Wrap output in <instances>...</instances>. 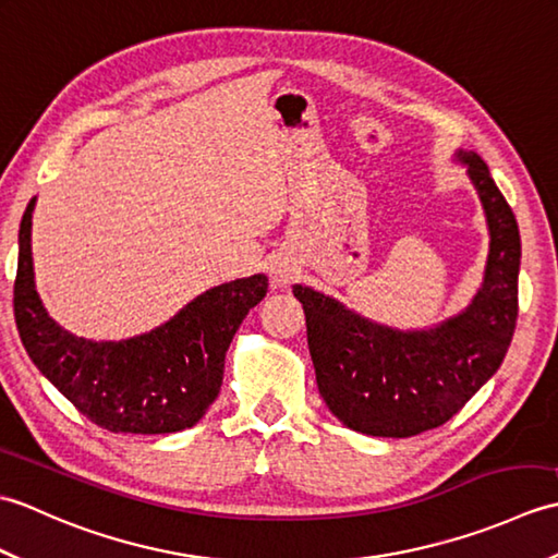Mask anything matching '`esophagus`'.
Wrapping results in <instances>:
<instances>
[{
    "label": "esophagus",
    "mask_w": 558,
    "mask_h": 558,
    "mask_svg": "<svg viewBox=\"0 0 558 558\" xmlns=\"http://www.w3.org/2000/svg\"><path fill=\"white\" fill-rule=\"evenodd\" d=\"M272 282H276L278 288H282V286H288V282L292 280V270L290 268H286V266H276L272 268Z\"/></svg>",
    "instance_id": "34e87169"
}]
</instances>
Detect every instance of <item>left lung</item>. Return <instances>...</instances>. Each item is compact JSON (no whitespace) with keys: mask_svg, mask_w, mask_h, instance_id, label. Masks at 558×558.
<instances>
[{"mask_svg":"<svg viewBox=\"0 0 558 558\" xmlns=\"http://www.w3.org/2000/svg\"><path fill=\"white\" fill-rule=\"evenodd\" d=\"M468 165L489 225L484 282L465 312L426 330H396L324 292L294 286L318 393L354 432L408 438L446 424L499 369L518 322L520 232L511 206L477 153Z\"/></svg>","mask_w":558,"mask_h":558,"instance_id":"8db88e82","label":"left lung"}]
</instances>
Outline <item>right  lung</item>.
Returning <instances> with one entry per match:
<instances>
[{"label": "right lung", "mask_w": 558, "mask_h": 558, "mask_svg": "<svg viewBox=\"0 0 558 558\" xmlns=\"http://www.w3.org/2000/svg\"><path fill=\"white\" fill-rule=\"evenodd\" d=\"M35 198L21 218L14 316L23 348L43 376L90 422L114 434H172L204 417L222 386L225 352L252 306L268 292L256 272L210 288L168 324L129 340L69 333L35 292L31 225Z\"/></svg>", "instance_id": "add662e5"}]
</instances>
